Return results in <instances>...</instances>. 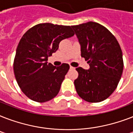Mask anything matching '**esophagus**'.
<instances>
[{"mask_svg":"<svg viewBox=\"0 0 133 133\" xmlns=\"http://www.w3.org/2000/svg\"><path fill=\"white\" fill-rule=\"evenodd\" d=\"M70 69H75V68H74V67H72V66H70Z\"/></svg>","mask_w":133,"mask_h":133,"instance_id":"esophagus-1","label":"esophagus"}]
</instances>
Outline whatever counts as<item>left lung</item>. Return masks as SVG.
<instances>
[{"label":"left lung","mask_w":133,"mask_h":133,"mask_svg":"<svg viewBox=\"0 0 133 133\" xmlns=\"http://www.w3.org/2000/svg\"><path fill=\"white\" fill-rule=\"evenodd\" d=\"M72 28L81 45V56L90 65L88 70L76 68L75 80L77 94L85 101L96 103L113 92L122 77L124 62L119 43L107 28L95 22Z\"/></svg>","instance_id":"left-lung-1"}]
</instances>
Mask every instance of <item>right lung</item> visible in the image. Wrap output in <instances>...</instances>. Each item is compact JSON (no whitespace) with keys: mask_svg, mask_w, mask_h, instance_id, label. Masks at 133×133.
<instances>
[{"mask_svg":"<svg viewBox=\"0 0 133 133\" xmlns=\"http://www.w3.org/2000/svg\"><path fill=\"white\" fill-rule=\"evenodd\" d=\"M75 35L70 26L41 23L24 34L18 45L14 72L20 88L36 102H46L58 95L70 65L54 66L48 57L58 50L59 43Z\"/></svg>","mask_w":133,"mask_h":133,"instance_id":"add662e5","label":"right lung"}]
</instances>
